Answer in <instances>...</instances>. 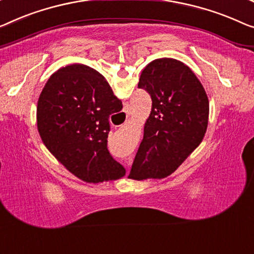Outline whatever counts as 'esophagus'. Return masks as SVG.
Instances as JSON below:
<instances>
[{"label": "esophagus", "mask_w": 254, "mask_h": 254, "mask_svg": "<svg viewBox=\"0 0 254 254\" xmlns=\"http://www.w3.org/2000/svg\"><path fill=\"white\" fill-rule=\"evenodd\" d=\"M127 164L128 166H130V165L132 164V160H128V161H127Z\"/></svg>", "instance_id": "34e87169"}]
</instances>
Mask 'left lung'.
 <instances>
[{
  "instance_id": "obj_1",
  "label": "left lung",
  "mask_w": 254,
  "mask_h": 254,
  "mask_svg": "<svg viewBox=\"0 0 254 254\" xmlns=\"http://www.w3.org/2000/svg\"><path fill=\"white\" fill-rule=\"evenodd\" d=\"M138 88L149 93L151 112L128 177L162 179L202 142L209 122V99L190 68L172 58L148 64Z\"/></svg>"
}]
</instances>
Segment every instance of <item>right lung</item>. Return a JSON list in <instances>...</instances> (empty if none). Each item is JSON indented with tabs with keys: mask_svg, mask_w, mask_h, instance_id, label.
I'll return each instance as SVG.
<instances>
[{
	"mask_svg": "<svg viewBox=\"0 0 254 254\" xmlns=\"http://www.w3.org/2000/svg\"><path fill=\"white\" fill-rule=\"evenodd\" d=\"M123 108L108 82L89 66L60 68L37 101V128L47 148L86 183L116 180L126 169L107 148L109 116Z\"/></svg>",
	"mask_w": 254,
	"mask_h": 254,
	"instance_id": "1",
	"label": "right lung"
}]
</instances>
